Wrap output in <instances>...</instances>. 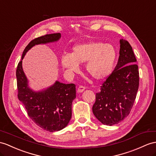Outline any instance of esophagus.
Returning <instances> with one entry per match:
<instances>
[{
    "label": "esophagus",
    "mask_w": 156,
    "mask_h": 156,
    "mask_svg": "<svg viewBox=\"0 0 156 156\" xmlns=\"http://www.w3.org/2000/svg\"><path fill=\"white\" fill-rule=\"evenodd\" d=\"M85 87L80 86L77 89V92L78 93H82V92H83V90H85Z\"/></svg>",
    "instance_id": "obj_1"
}]
</instances>
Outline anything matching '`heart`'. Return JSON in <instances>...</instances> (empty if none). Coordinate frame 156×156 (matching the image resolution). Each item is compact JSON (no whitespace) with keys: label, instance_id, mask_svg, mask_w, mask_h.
<instances>
[{"label":"heart","instance_id":"heart-1","mask_svg":"<svg viewBox=\"0 0 156 156\" xmlns=\"http://www.w3.org/2000/svg\"><path fill=\"white\" fill-rule=\"evenodd\" d=\"M116 57V49L112 44L89 41L75 45L71 54H63L61 63L69 73H78L79 64L85 63L87 73L95 80L102 81L112 73Z\"/></svg>","mask_w":156,"mask_h":156}]
</instances>
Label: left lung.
<instances>
[{
  "label": "left lung",
  "instance_id": "obj_1",
  "mask_svg": "<svg viewBox=\"0 0 156 156\" xmlns=\"http://www.w3.org/2000/svg\"><path fill=\"white\" fill-rule=\"evenodd\" d=\"M119 58L115 70L96 94L93 112L107 126L119 124L130 112L139 86L138 67L128 41L120 40Z\"/></svg>",
  "mask_w": 156,
  "mask_h": 156
}]
</instances>
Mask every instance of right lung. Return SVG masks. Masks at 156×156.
<instances>
[{"label": "right lung", "mask_w": 156, "mask_h": 156, "mask_svg": "<svg viewBox=\"0 0 156 156\" xmlns=\"http://www.w3.org/2000/svg\"><path fill=\"white\" fill-rule=\"evenodd\" d=\"M61 37L60 33L47 34L33 40L26 47L16 69L18 97L34 122L44 130L54 132L66 128L72 115V102L76 98L75 85L56 81L41 90L30 88L22 68V59L36 45L54 43Z\"/></svg>", "instance_id": "obj_1"}]
</instances>
